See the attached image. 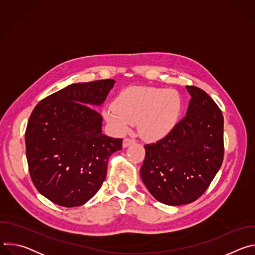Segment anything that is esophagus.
<instances>
[{"instance_id":"obj_1","label":"esophagus","mask_w":255,"mask_h":255,"mask_svg":"<svg viewBox=\"0 0 255 255\" xmlns=\"http://www.w3.org/2000/svg\"><path fill=\"white\" fill-rule=\"evenodd\" d=\"M136 141L134 140V139H130V138H125L124 140H123V147L124 148H126V147H128V146H130V145H132V144H134Z\"/></svg>"}]
</instances>
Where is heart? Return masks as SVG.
Here are the masks:
<instances>
[{"instance_id": "heart-1", "label": "heart", "mask_w": 255, "mask_h": 255, "mask_svg": "<svg viewBox=\"0 0 255 255\" xmlns=\"http://www.w3.org/2000/svg\"><path fill=\"white\" fill-rule=\"evenodd\" d=\"M181 111L179 95L172 90L152 87H131L119 94L115 106L104 109V118L112 129L123 135L138 122L141 136L158 139L175 126Z\"/></svg>"}]
</instances>
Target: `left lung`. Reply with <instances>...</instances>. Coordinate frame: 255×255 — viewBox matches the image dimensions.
I'll return each instance as SVG.
<instances>
[{
	"mask_svg": "<svg viewBox=\"0 0 255 255\" xmlns=\"http://www.w3.org/2000/svg\"><path fill=\"white\" fill-rule=\"evenodd\" d=\"M191 100L186 117L161 140L146 144L140 168L143 184L160 203L186 205L210 186L224 157L222 112L197 87H186Z\"/></svg>",
	"mask_w": 255,
	"mask_h": 255,
	"instance_id": "left-lung-1",
	"label": "left lung"
}]
</instances>
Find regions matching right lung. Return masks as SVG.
<instances>
[{
  "label": "right lung",
  "instance_id": "1",
  "mask_svg": "<svg viewBox=\"0 0 255 255\" xmlns=\"http://www.w3.org/2000/svg\"><path fill=\"white\" fill-rule=\"evenodd\" d=\"M114 85V80L71 84L34 108L25 133L26 157L35 188L52 203L86 204L103 185L109 157L122 149V139L103 134L96 110Z\"/></svg>",
  "mask_w": 255,
  "mask_h": 255
}]
</instances>
